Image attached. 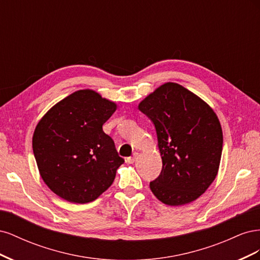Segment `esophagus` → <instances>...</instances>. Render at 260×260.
Wrapping results in <instances>:
<instances>
[{"instance_id": "34e87169", "label": "esophagus", "mask_w": 260, "mask_h": 260, "mask_svg": "<svg viewBox=\"0 0 260 260\" xmlns=\"http://www.w3.org/2000/svg\"><path fill=\"white\" fill-rule=\"evenodd\" d=\"M138 153H133V155L131 156V157H128V158H127V161L129 162V164H133V162H135L136 160H137V158H138Z\"/></svg>"}]
</instances>
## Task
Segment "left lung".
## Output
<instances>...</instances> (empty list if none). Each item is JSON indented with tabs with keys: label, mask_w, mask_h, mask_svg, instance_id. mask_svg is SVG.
<instances>
[{
	"label": "left lung",
	"mask_w": 260,
	"mask_h": 260,
	"mask_svg": "<svg viewBox=\"0 0 260 260\" xmlns=\"http://www.w3.org/2000/svg\"><path fill=\"white\" fill-rule=\"evenodd\" d=\"M155 125L162 160L149 187L166 205L199 199L215 180L222 153V129L211 107L174 82L160 85L139 104Z\"/></svg>",
	"instance_id": "8db88e82"
}]
</instances>
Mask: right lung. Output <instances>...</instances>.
Wrapping results in <instances>:
<instances>
[{"instance_id": "1", "label": "right lung", "mask_w": 260, "mask_h": 260, "mask_svg": "<svg viewBox=\"0 0 260 260\" xmlns=\"http://www.w3.org/2000/svg\"><path fill=\"white\" fill-rule=\"evenodd\" d=\"M114 102L93 90H80L54 105L37 124L32 148L40 175L68 202H93L112 185L123 164L103 124Z\"/></svg>"}]
</instances>
